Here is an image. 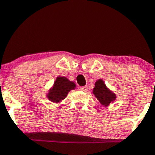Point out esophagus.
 Returning a JSON list of instances; mask_svg holds the SVG:
<instances>
[{
	"instance_id": "1",
	"label": "esophagus",
	"mask_w": 155,
	"mask_h": 155,
	"mask_svg": "<svg viewBox=\"0 0 155 155\" xmlns=\"http://www.w3.org/2000/svg\"><path fill=\"white\" fill-rule=\"evenodd\" d=\"M79 89H80L81 91H83V92H86V91L88 90V87L86 86H81V87L79 88Z\"/></svg>"
}]
</instances>
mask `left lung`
Here are the masks:
<instances>
[{
  "instance_id": "left-lung-1",
  "label": "left lung",
  "mask_w": 155,
  "mask_h": 155,
  "mask_svg": "<svg viewBox=\"0 0 155 155\" xmlns=\"http://www.w3.org/2000/svg\"><path fill=\"white\" fill-rule=\"evenodd\" d=\"M92 92L101 105L105 107L108 106L116 99L115 94L107 88L102 79H99L95 82V87Z\"/></svg>"
}]
</instances>
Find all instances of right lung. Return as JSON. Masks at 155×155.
Returning a JSON list of instances; mask_svg holds the SVG:
<instances>
[{
    "label": "right lung",
    "instance_id": "obj_1",
    "mask_svg": "<svg viewBox=\"0 0 155 155\" xmlns=\"http://www.w3.org/2000/svg\"><path fill=\"white\" fill-rule=\"evenodd\" d=\"M76 88V84L69 81L64 76H58L53 86L47 93L49 100L55 103H59L66 97L69 92Z\"/></svg>",
    "mask_w": 155,
    "mask_h": 155
}]
</instances>
